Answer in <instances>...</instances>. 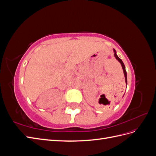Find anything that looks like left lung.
I'll list each match as a JSON object with an SVG mask.
<instances>
[{
	"instance_id": "1",
	"label": "left lung",
	"mask_w": 156,
	"mask_h": 156,
	"mask_svg": "<svg viewBox=\"0 0 156 156\" xmlns=\"http://www.w3.org/2000/svg\"><path fill=\"white\" fill-rule=\"evenodd\" d=\"M114 52H115V56L116 60H119V62H120V63L122 65V69H123V71H124V76H125V81H126V86H127V73H126V68H125V66L123 63V62H122V60L119 57V56H117L116 55V52L115 51V49H114Z\"/></svg>"
}]
</instances>
